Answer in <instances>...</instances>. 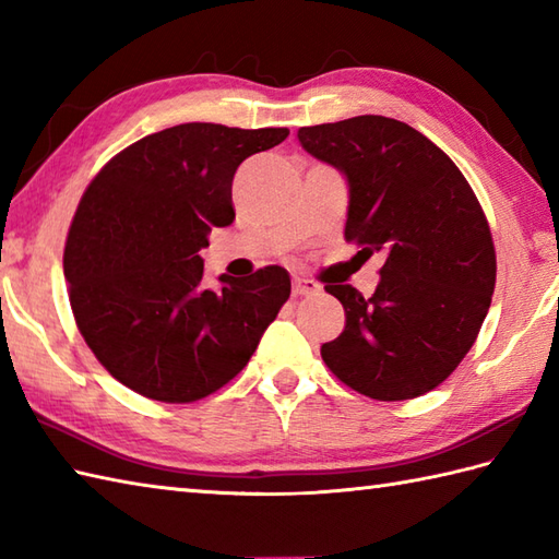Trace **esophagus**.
<instances>
[{
	"instance_id": "obj_1",
	"label": "esophagus",
	"mask_w": 559,
	"mask_h": 559,
	"mask_svg": "<svg viewBox=\"0 0 559 559\" xmlns=\"http://www.w3.org/2000/svg\"><path fill=\"white\" fill-rule=\"evenodd\" d=\"M293 293L295 295H314L319 293V283L312 278H305V276H295L293 278Z\"/></svg>"
}]
</instances>
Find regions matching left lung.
<instances>
[{
  "mask_svg": "<svg viewBox=\"0 0 559 559\" xmlns=\"http://www.w3.org/2000/svg\"><path fill=\"white\" fill-rule=\"evenodd\" d=\"M302 148L346 177V240L384 259L372 298L326 286L346 326L322 346L343 384L379 401L415 399L456 370L495 290L490 225L442 148L406 122L360 115L300 127Z\"/></svg>",
  "mask_w": 559,
  "mask_h": 559,
  "instance_id": "obj_1",
  "label": "left lung"
}]
</instances>
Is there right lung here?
<instances>
[{"label": "right lung", "mask_w": 559, "mask_h": 559, "mask_svg": "<svg viewBox=\"0 0 559 559\" xmlns=\"http://www.w3.org/2000/svg\"><path fill=\"white\" fill-rule=\"evenodd\" d=\"M286 127L187 122L139 139L83 192L64 247L81 336L117 382L165 401H199L242 370L290 295L264 266L206 288L209 233L235 221L240 163L278 146Z\"/></svg>", "instance_id": "obj_1"}]
</instances>
